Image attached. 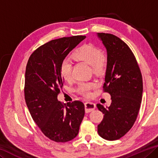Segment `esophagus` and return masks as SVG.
Returning a JSON list of instances; mask_svg holds the SVG:
<instances>
[{
	"label": "esophagus",
	"instance_id": "esophagus-1",
	"mask_svg": "<svg viewBox=\"0 0 158 158\" xmlns=\"http://www.w3.org/2000/svg\"><path fill=\"white\" fill-rule=\"evenodd\" d=\"M85 111L86 112H90L94 110L96 108V104L94 102H85Z\"/></svg>",
	"mask_w": 158,
	"mask_h": 158
}]
</instances>
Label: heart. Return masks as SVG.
I'll list each match as a JSON object with an SVG mask.
<instances>
[{
	"label": "heart",
	"mask_w": 158,
	"mask_h": 158,
	"mask_svg": "<svg viewBox=\"0 0 158 158\" xmlns=\"http://www.w3.org/2000/svg\"><path fill=\"white\" fill-rule=\"evenodd\" d=\"M72 57L77 62H82L88 64L91 67L92 72L100 75L105 72L107 64V56L103 51L94 44H84L76 50L72 54ZM61 76L65 81H69L72 79V67L71 62L63 60L60 67ZM97 86L95 82H81L79 84L76 91L84 97L91 96V91Z\"/></svg>",
	"instance_id": "heart-1"
}]
</instances>
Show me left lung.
I'll return each instance as SVG.
<instances>
[{
	"label": "left lung",
	"instance_id": "1",
	"mask_svg": "<svg viewBox=\"0 0 158 158\" xmlns=\"http://www.w3.org/2000/svg\"><path fill=\"white\" fill-rule=\"evenodd\" d=\"M106 46L107 64L103 92L110 95V106L97 107L104 114L98 133L108 141L118 140L133 127L141 107L143 79L133 52L126 43L111 34L98 33Z\"/></svg>",
	"mask_w": 158,
	"mask_h": 158
}]
</instances>
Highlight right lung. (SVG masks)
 <instances>
[{
	"label": "right lung",
	"instance_id": "right-lung-1",
	"mask_svg": "<svg viewBox=\"0 0 158 158\" xmlns=\"http://www.w3.org/2000/svg\"><path fill=\"white\" fill-rule=\"evenodd\" d=\"M86 36L54 39L35 50L27 62L24 98L32 119L45 136L57 143L74 139L84 116L79 101L67 104L57 101L63 86L60 64Z\"/></svg>",
	"mask_w": 158,
	"mask_h": 158
}]
</instances>
